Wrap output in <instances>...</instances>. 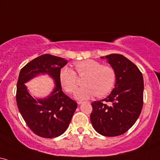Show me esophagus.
<instances>
[{
  "label": "esophagus",
  "mask_w": 160,
  "mask_h": 160,
  "mask_svg": "<svg viewBox=\"0 0 160 160\" xmlns=\"http://www.w3.org/2000/svg\"><path fill=\"white\" fill-rule=\"evenodd\" d=\"M83 102H82V101H78V104H82V103H83Z\"/></svg>",
  "instance_id": "esophagus-1"
}]
</instances>
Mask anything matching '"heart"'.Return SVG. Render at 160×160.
Here are the masks:
<instances>
[{
  "mask_svg": "<svg viewBox=\"0 0 160 160\" xmlns=\"http://www.w3.org/2000/svg\"><path fill=\"white\" fill-rule=\"evenodd\" d=\"M79 75H86L84 79V86L77 90L74 94L78 100H86L95 95L106 96L114 88L116 81V73L109 66H102L100 62L93 60H86L74 64ZM59 80L64 90L73 93L78 87L77 74L72 68L63 67L60 70Z\"/></svg>",
  "mask_w": 160,
  "mask_h": 160,
  "instance_id": "obj_1",
  "label": "heart"
}]
</instances>
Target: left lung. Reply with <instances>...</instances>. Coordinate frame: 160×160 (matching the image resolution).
Listing matches in <instances>:
<instances>
[{
	"mask_svg": "<svg viewBox=\"0 0 160 160\" xmlns=\"http://www.w3.org/2000/svg\"><path fill=\"white\" fill-rule=\"evenodd\" d=\"M102 59L114 68L116 82L112 93L100 101L92 103L90 119L97 132L102 136L123 134L133 126L142 108L144 82L137 66L122 54H112ZM110 102L112 106L102 102Z\"/></svg>",
	"mask_w": 160,
	"mask_h": 160,
	"instance_id": "8db88e82",
	"label": "left lung"
}]
</instances>
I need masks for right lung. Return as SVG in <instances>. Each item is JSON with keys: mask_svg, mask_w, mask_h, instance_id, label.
Returning a JSON list of instances; mask_svg holds the SVG:
<instances>
[{"mask_svg": "<svg viewBox=\"0 0 160 160\" xmlns=\"http://www.w3.org/2000/svg\"><path fill=\"white\" fill-rule=\"evenodd\" d=\"M63 58L43 54L32 60L21 68L17 83L16 101L18 110L29 128L44 138H54L68 128L78 103L62 91L59 80L60 69L67 64ZM40 74H48L53 79L55 87L48 96L33 98L26 82Z\"/></svg>", "mask_w": 160, "mask_h": 160, "instance_id": "right-lung-1", "label": "right lung"}]
</instances>
